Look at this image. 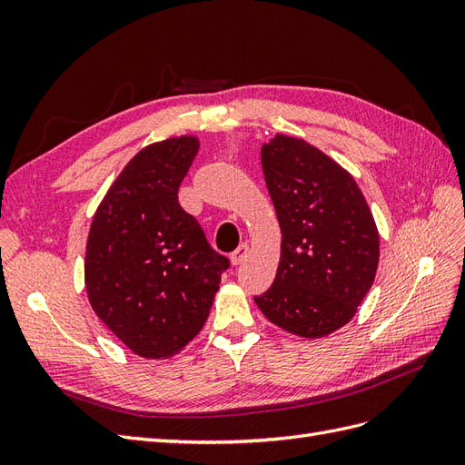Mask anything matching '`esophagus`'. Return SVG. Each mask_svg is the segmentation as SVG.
<instances>
[{
	"instance_id": "1",
	"label": "esophagus",
	"mask_w": 465,
	"mask_h": 465,
	"mask_svg": "<svg viewBox=\"0 0 465 465\" xmlns=\"http://www.w3.org/2000/svg\"><path fill=\"white\" fill-rule=\"evenodd\" d=\"M246 256H248V244L242 242L241 246H238V248L232 252L231 262H232V265H238V263H242V262L246 260Z\"/></svg>"
}]
</instances>
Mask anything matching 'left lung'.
Returning a JSON list of instances; mask_svg holds the SVG:
<instances>
[{"instance_id": "1", "label": "left lung", "mask_w": 465, "mask_h": 465, "mask_svg": "<svg viewBox=\"0 0 465 465\" xmlns=\"http://www.w3.org/2000/svg\"><path fill=\"white\" fill-rule=\"evenodd\" d=\"M262 168L283 241L273 285L254 301L281 330L323 337L355 316L374 283V217L353 176L304 139L277 134Z\"/></svg>"}]
</instances>
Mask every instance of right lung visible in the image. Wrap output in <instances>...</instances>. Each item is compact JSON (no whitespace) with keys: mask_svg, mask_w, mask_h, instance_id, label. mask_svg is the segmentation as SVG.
Here are the masks:
<instances>
[{"mask_svg":"<svg viewBox=\"0 0 465 465\" xmlns=\"http://www.w3.org/2000/svg\"><path fill=\"white\" fill-rule=\"evenodd\" d=\"M195 135L151 143L124 166L91 223L85 289L94 314L145 359H166L200 333L229 260L209 246L178 188Z\"/></svg>","mask_w":465,"mask_h":465,"instance_id":"right-lung-1","label":"right lung"}]
</instances>
